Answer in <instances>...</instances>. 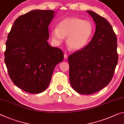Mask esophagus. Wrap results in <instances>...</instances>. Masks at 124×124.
I'll return each mask as SVG.
<instances>
[{"label":"esophagus","mask_w":124,"mask_h":124,"mask_svg":"<svg viewBox=\"0 0 124 124\" xmlns=\"http://www.w3.org/2000/svg\"><path fill=\"white\" fill-rule=\"evenodd\" d=\"M68 57V54H66V53H65V54H64V58L65 59H67Z\"/></svg>","instance_id":"34e87169"}]
</instances>
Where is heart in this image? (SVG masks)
<instances>
[{"label":"heart","instance_id":"1","mask_svg":"<svg viewBox=\"0 0 124 124\" xmlns=\"http://www.w3.org/2000/svg\"><path fill=\"white\" fill-rule=\"evenodd\" d=\"M94 28L91 22L76 17H68L59 23L58 28L51 30L52 39L60 44L66 37V44L70 49L79 50L86 46L92 37Z\"/></svg>","mask_w":124,"mask_h":124}]
</instances>
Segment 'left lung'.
I'll return each mask as SVG.
<instances>
[{
  "label": "left lung",
  "instance_id": "left-lung-1",
  "mask_svg": "<svg viewBox=\"0 0 124 124\" xmlns=\"http://www.w3.org/2000/svg\"><path fill=\"white\" fill-rule=\"evenodd\" d=\"M96 24L90 42L68 57L69 80L78 93L89 95L101 90L112 78L118 62L117 37L109 23L92 11Z\"/></svg>",
  "mask_w": 124,
  "mask_h": 124
}]
</instances>
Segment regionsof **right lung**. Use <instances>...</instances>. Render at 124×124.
Here are the masks:
<instances>
[{"instance_id": "1", "label": "right lung", "mask_w": 124, "mask_h": 124, "mask_svg": "<svg viewBox=\"0 0 124 124\" xmlns=\"http://www.w3.org/2000/svg\"><path fill=\"white\" fill-rule=\"evenodd\" d=\"M55 11L33 10L15 20L6 41L4 60L13 83L26 92L42 93L54 68L64 59L62 50L51 46L48 27Z\"/></svg>"}]
</instances>
